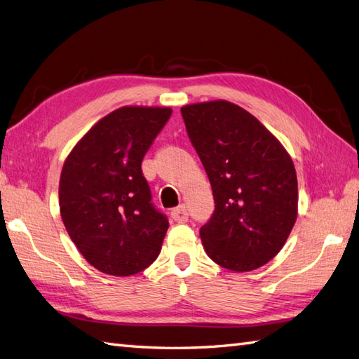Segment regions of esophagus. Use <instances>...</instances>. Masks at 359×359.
Instances as JSON below:
<instances>
[{
  "label": "esophagus",
  "mask_w": 359,
  "mask_h": 359,
  "mask_svg": "<svg viewBox=\"0 0 359 359\" xmlns=\"http://www.w3.org/2000/svg\"><path fill=\"white\" fill-rule=\"evenodd\" d=\"M171 217L174 222L177 223H185L188 222V210H187V206L185 205H180L177 208H174L171 210Z\"/></svg>",
  "instance_id": "34e87169"
}]
</instances>
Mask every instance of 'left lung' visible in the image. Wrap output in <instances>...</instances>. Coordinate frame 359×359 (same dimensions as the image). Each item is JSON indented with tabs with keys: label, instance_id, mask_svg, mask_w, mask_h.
I'll return each mask as SVG.
<instances>
[{
	"label": "left lung",
	"instance_id": "1",
	"mask_svg": "<svg viewBox=\"0 0 359 359\" xmlns=\"http://www.w3.org/2000/svg\"><path fill=\"white\" fill-rule=\"evenodd\" d=\"M212 187L215 210L200 229L215 264L243 273L262 267L297 219V176L288 151L258 118L226 100L180 109Z\"/></svg>",
	"mask_w": 359,
	"mask_h": 359
}]
</instances>
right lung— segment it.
Wrapping results in <instances>:
<instances>
[{
	"mask_svg": "<svg viewBox=\"0 0 359 359\" xmlns=\"http://www.w3.org/2000/svg\"><path fill=\"white\" fill-rule=\"evenodd\" d=\"M171 107L123 106L74 145L59 182L60 217L83 258L110 276H132L158 258L168 219L151 205L141 162Z\"/></svg>",
	"mask_w": 359,
	"mask_h": 359,
	"instance_id": "1",
	"label": "right lung"
}]
</instances>
